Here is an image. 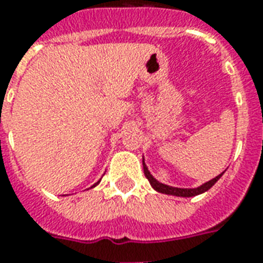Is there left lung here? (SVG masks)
Masks as SVG:
<instances>
[{
    "label": "left lung",
    "instance_id": "8db88e82",
    "mask_svg": "<svg viewBox=\"0 0 263 263\" xmlns=\"http://www.w3.org/2000/svg\"><path fill=\"white\" fill-rule=\"evenodd\" d=\"M143 171H144V176L147 177V180L150 181L152 184V187L156 190V191L161 192V194H166V195H175V196H184V198H190V196H195V195H199L202 192H206L209 188H212L214 184L218 181L221 176L224 175V172L221 173V175L216 176L214 179H212L208 183L202 184L200 187H196V188H177V187H171V185H166V184H162L160 183L158 180H156L153 177V175L148 172L147 166L144 164V160H143Z\"/></svg>",
    "mask_w": 263,
    "mask_h": 263
}]
</instances>
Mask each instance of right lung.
<instances>
[{
  "mask_svg": "<svg viewBox=\"0 0 263 263\" xmlns=\"http://www.w3.org/2000/svg\"><path fill=\"white\" fill-rule=\"evenodd\" d=\"M98 183H99V181H98ZM98 183H95V184H94V185H92V187H95V185H97V184H98ZM92 187H91V188H92Z\"/></svg>",
  "mask_w": 263,
  "mask_h": 263,
  "instance_id": "right-lung-1",
  "label": "right lung"
}]
</instances>
